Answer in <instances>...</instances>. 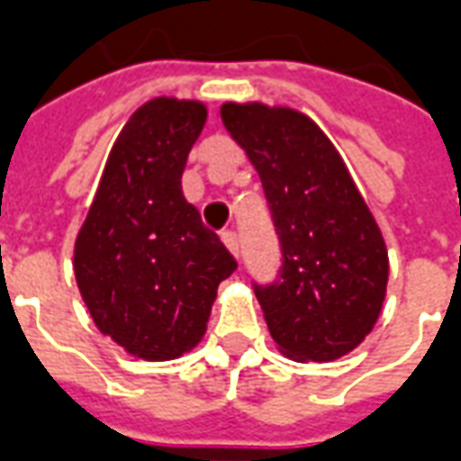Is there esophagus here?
Instances as JSON below:
<instances>
[{
    "instance_id": "obj_1",
    "label": "esophagus",
    "mask_w": 461,
    "mask_h": 461,
    "mask_svg": "<svg viewBox=\"0 0 461 461\" xmlns=\"http://www.w3.org/2000/svg\"><path fill=\"white\" fill-rule=\"evenodd\" d=\"M221 240H223L225 248H228L233 256L240 253V240H238V233H233V230H223V233H221Z\"/></svg>"
}]
</instances>
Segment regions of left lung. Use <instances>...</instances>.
Instances as JSON below:
<instances>
[{"mask_svg": "<svg viewBox=\"0 0 461 461\" xmlns=\"http://www.w3.org/2000/svg\"><path fill=\"white\" fill-rule=\"evenodd\" d=\"M221 119L256 166L280 238V276L256 285L277 350L300 362L338 360L380 318L390 276L380 228L310 116L228 101Z\"/></svg>", "mask_w": 461, "mask_h": 461, "instance_id": "1", "label": "left lung"}]
</instances>
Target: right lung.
Wrapping results in <instances>:
<instances>
[{
  "label": "right lung",
  "instance_id": "add662e5",
  "mask_svg": "<svg viewBox=\"0 0 461 461\" xmlns=\"http://www.w3.org/2000/svg\"><path fill=\"white\" fill-rule=\"evenodd\" d=\"M205 116V104L173 96L133 111L74 246L77 285L96 328L149 362L194 350L221 280L238 267L181 188Z\"/></svg>",
  "mask_w": 461,
  "mask_h": 461
}]
</instances>
